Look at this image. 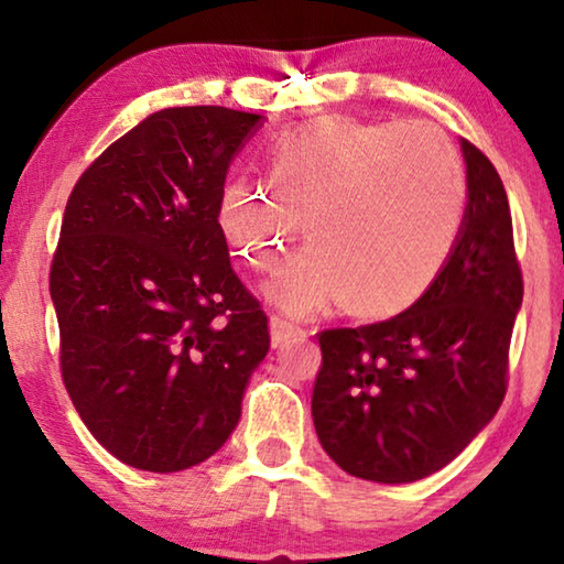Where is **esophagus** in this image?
I'll use <instances>...</instances> for the list:
<instances>
[{"instance_id":"34e87169","label":"esophagus","mask_w":564,"mask_h":564,"mask_svg":"<svg viewBox=\"0 0 564 564\" xmlns=\"http://www.w3.org/2000/svg\"><path fill=\"white\" fill-rule=\"evenodd\" d=\"M269 334H272V346H282L284 341H290V338H303L307 330L295 326V323L282 318V315H272V321H269Z\"/></svg>"}]
</instances>
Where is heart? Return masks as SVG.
Wrapping results in <instances>:
<instances>
[{
	"mask_svg": "<svg viewBox=\"0 0 564 564\" xmlns=\"http://www.w3.org/2000/svg\"><path fill=\"white\" fill-rule=\"evenodd\" d=\"M267 176L276 198L236 176L218 220L257 272H272L305 226L315 243L267 284V297L297 318L338 300L361 318L408 311L444 269L465 218L459 159L413 126L318 120L272 145Z\"/></svg>",
	"mask_w": 564,
	"mask_h": 564,
	"instance_id": "b5f03b06",
	"label": "heart"
}]
</instances>
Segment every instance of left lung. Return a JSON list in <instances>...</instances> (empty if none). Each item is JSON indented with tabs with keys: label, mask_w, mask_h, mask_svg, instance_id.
<instances>
[{
	"label": "left lung",
	"mask_w": 564,
	"mask_h": 564,
	"mask_svg": "<svg viewBox=\"0 0 564 564\" xmlns=\"http://www.w3.org/2000/svg\"><path fill=\"white\" fill-rule=\"evenodd\" d=\"M467 207L434 284L395 318L318 334L313 423L344 473L413 482L449 465L506 398L523 300L503 182L462 141Z\"/></svg>",
	"instance_id": "8db88e82"
}]
</instances>
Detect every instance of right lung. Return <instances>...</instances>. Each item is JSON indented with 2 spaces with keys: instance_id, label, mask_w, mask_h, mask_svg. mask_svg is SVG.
I'll return each instance as SVG.
<instances>
[{
  "instance_id": "add662e5",
  "label": "right lung",
  "mask_w": 564,
  "mask_h": 564,
  "mask_svg": "<svg viewBox=\"0 0 564 564\" xmlns=\"http://www.w3.org/2000/svg\"><path fill=\"white\" fill-rule=\"evenodd\" d=\"M259 122L213 105L153 112L66 203L51 264L61 377L91 436L135 469L213 457L269 351L218 223L230 161Z\"/></svg>"
}]
</instances>
